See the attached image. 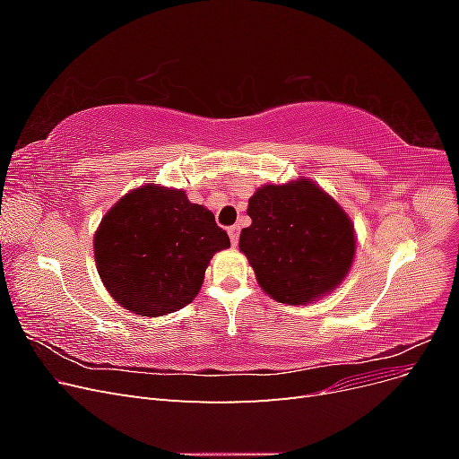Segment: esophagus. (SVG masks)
Returning <instances> with one entry per match:
<instances>
[{"label":"esophagus","instance_id":"1","mask_svg":"<svg viewBox=\"0 0 459 459\" xmlns=\"http://www.w3.org/2000/svg\"><path fill=\"white\" fill-rule=\"evenodd\" d=\"M228 235H230V239H231V245H233V247L238 245V241H239V228H238V226L228 228Z\"/></svg>","mask_w":459,"mask_h":459}]
</instances>
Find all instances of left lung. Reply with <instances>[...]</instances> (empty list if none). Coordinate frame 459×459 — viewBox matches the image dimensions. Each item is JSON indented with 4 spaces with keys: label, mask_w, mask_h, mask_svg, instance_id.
Wrapping results in <instances>:
<instances>
[{
    "label": "left lung",
    "mask_w": 459,
    "mask_h": 459,
    "mask_svg": "<svg viewBox=\"0 0 459 459\" xmlns=\"http://www.w3.org/2000/svg\"><path fill=\"white\" fill-rule=\"evenodd\" d=\"M253 224L239 248L266 293L283 304H307L335 289L352 266L354 228L316 184L300 179L264 186L248 199Z\"/></svg>",
    "instance_id": "1"
}]
</instances>
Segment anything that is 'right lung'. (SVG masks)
I'll return each instance as SVG.
<instances>
[{
    "mask_svg": "<svg viewBox=\"0 0 459 459\" xmlns=\"http://www.w3.org/2000/svg\"><path fill=\"white\" fill-rule=\"evenodd\" d=\"M230 247L214 214L184 191L143 186L101 220L93 253L108 293L140 316L184 308L199 293L214 253Z\"/></svg>",
    "mask_w": 459,
    "mask_h": 459,
    "instance_id": "add662e5",
    "label": "right lung"
}]
</instances>
